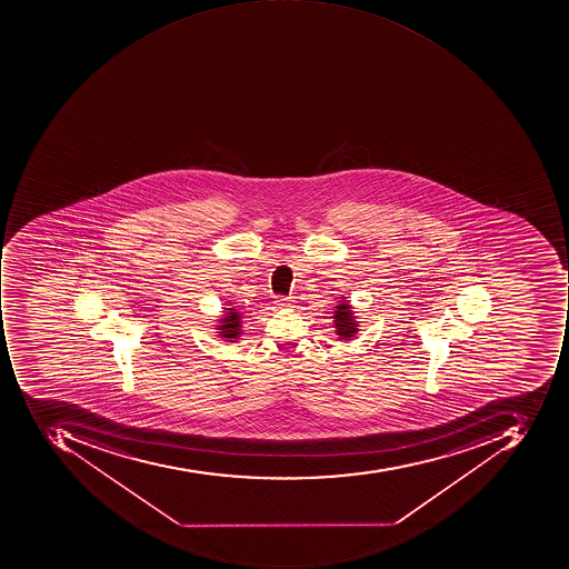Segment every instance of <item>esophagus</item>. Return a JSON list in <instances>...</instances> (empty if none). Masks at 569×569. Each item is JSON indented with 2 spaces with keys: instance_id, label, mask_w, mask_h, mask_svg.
<instances>
[{
  "instance_id": "1",
  "label": "esophagus",
  "mask_w": 569,
  "mask_h": 569,
  "mask_svg": "<svg viewBox=\"0 0 569 569\" xmlns=\"http://www.w3.org/2000/svg\"><path fill=\"white\" fill-rule=\"evenodd\" d=\"M292 299L290 298H277L276 305L279 306L280 309L292 308Z\"/></svg>"
}]
</instances>
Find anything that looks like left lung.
I'll return each instance as SVG.
<instances>
[{
    "label": "left lung",
    "mask_w": 569,
    "mask_h": 569,
    "mask_svg": "<svg viewBox=\"0 0 569 569\" xmlns=\"http://www.w3.org/2000/svg\"><path fill=\"white\" fill-rule=\"evenodd\" d=\"M353 315H356V311H353L352 305L347 302L346 298H338L331 318H333L335 335L342 342H350L359 331V321H357V316Z\"/></svg>",
    "instance_id": "left-lung-1"
}]
</instances>
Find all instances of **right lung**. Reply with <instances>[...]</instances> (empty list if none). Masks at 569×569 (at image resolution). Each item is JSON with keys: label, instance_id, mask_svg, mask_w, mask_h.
<instances>
[{"label": "right lung", "instance_id": "add662e5", "mask_svg": "<svg viewBox=\"0 0 569 569\" xmlns=\"http://www.w3.org/2000/svg\"><path fill=\"white\" fill-rule=\"evenodd\" d=\"M222 312L223 315L219 316V320H216V333L223 338L226 342H238L242 335V312L236 306L223 308Z\"/></svg>", "mask_w": 569, "mask_h": 569}]
</instances>
